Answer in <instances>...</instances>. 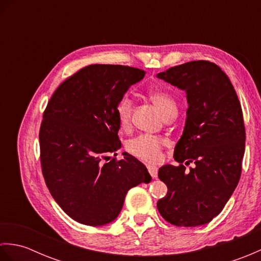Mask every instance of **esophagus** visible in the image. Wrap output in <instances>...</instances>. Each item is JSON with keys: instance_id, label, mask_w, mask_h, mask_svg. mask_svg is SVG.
Returning a JSON list of instances; mask_svg holds the SVG:
<instances>
[{"instance_id": "34e87169", "label": "esophagus", "mask_w": 261, "mask_h": 261, "mask_svg": "<svg viewBox=\"0 0 261 261\" xmlns=\"http://www.w3.org/2000/svg\"><path fill=\"white\" fill-rule=\"evenodd\" d=\"M148 171H149V174L151 175L152 178H156V177L158 176V168L154 167V166H148Z\"/></svg>"}]
</instances>
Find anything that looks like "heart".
<instances>
[{
  "label": "heart",
  "mask_w": 261,
  "mask_h": 261,
  "mask_svg": "<svg viewBox=\"0 0 261 261\" xmlns=\"http://www.w3.org/2000/svg\"><path fill=\"white\" fill-rule=\"evenodd\" d=\"M152 103L159 109L164 115L177 113V104L175 98L165 91H152L149 93ZM116 119L121 127L126 129L131 123L132 101L129 95H123L115 107ZM165 140L162 138L151 135H140L131 139L126 145V149L131 154L149 164H157L163 158L162 148Z\"/></svg>",
  "instance_id": "1"
}]
</instances>
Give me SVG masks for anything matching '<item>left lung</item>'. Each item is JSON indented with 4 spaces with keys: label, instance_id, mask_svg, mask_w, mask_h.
Segmentation results:
<instances>
[{
    "label": "left lung",
    "instance_id": "8db88e82",
    "mask_svg": "<svg viewBox=\"0 0 261 261\" xmlns=\"http://www.w3.org/2000/svg\"><path fill=\"white\" fill-rule=\"evenodd\" d=\"M157 77L186 92L188 103L174 150L179 166L164 165L158 171L168 188L158 211L177 226L206 224L221 213L241 176L246 130L239 98L224 71L206 60L175 66ZM191 162L196 167L187 173L182 164Z\"/></svg>",
    "mask_w": 261,
    "mask_h": 261
}]
</instances>
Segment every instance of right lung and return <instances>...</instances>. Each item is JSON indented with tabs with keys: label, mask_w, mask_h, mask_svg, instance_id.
I'll list each match as a JSON object with an SVG mask.
<instances>
[{
	"label": "right lung",
	"mask_w": 261,
	"mask_h": 261,
	"mask_svg": "<svg viewBox=\"0 0 261 261\" xmlns=\"http://www.w3.org/2000/svg\"><path fill=\"white\" fill-rule=\"evenodd\" d=\"M145 71L121 65H90L60 85L40 126V159L47 187L64 212L82 224L113 222L127 191L151 181L146 166L121 148L115 107Z\"/></svg>",
	"instance_id": "add662e5"
}]
</instances>
